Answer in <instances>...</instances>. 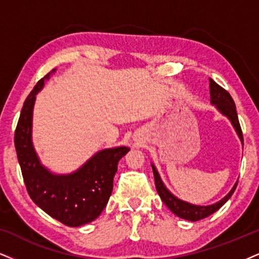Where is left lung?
Segmentation results:
<instances>
[{"instance_id": "8db88e82", "label": "left lung", "mask_w": 259, "mask_h": 259, "mask_svg": "<svg viewBox=\"0 0 259 259\" xmlns=\"http://www.w3.org/2000/svg\"><path fill=\"white\" fill-rule=\"evenodd\" d=\"M210 95H211V103L215 104L216 107L219 108V110L232 121L233 126H234L235 131H237L239 138L241 139L242 144H244V138H242V131L240 123H239L237 108H235V103L234 101H233L232 96L229 95V92L227 90H225L222 86L216 84L212 79H210ZM152 170H154L156 190H157V193L159 194V197H161L162 202L168 206V209H170L171 212H174L175 215L179 216V218L188 220V221H198V220L205 219L207 216L211 215V213L218 211L220 207L232 197V194L234 193L238 185V183L235 184L231 192L216 204H212V205L209 206H198L192 205V204L190 203L183 202V200L174 197L173 194L165 188L154 165H152Z\"/></svg>"}]
</instances>
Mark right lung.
I'll return each mask as SVG.
<instances>
[{"label": "right lung", "instance_id": "1", "mask_svg": "<svg viewBox=\"0 0 259 259\" xmlns=\"http://www.w3.org/2000/svg\"><path fill=\"white\" fill-rule=\"evenodd\" d=\"M43 84L44 79H40L22 105L14 133L18 161L31 199L63 225L79 227L94 221L103 211L113 191L117 163L130 149L120 146L102 150L69 175L48 171L40 165L31 142L32 109L36 94Z\"/></svg>", "mask_w": 259, "mask_h": 259}]
</instances>
